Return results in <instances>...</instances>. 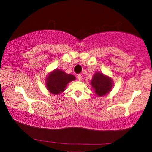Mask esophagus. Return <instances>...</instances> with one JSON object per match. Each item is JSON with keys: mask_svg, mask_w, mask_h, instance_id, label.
<instances>
[{"mask_svg": "<svg viewBox=\"0 0 152 152\" xmlns=\"http://www.w3.org/2000/svg\"><path fill=\"white\" fill-rule=\"evenodd\" d=\"M77 79H78L79 81H81L82 77H81V74H78L77 75Z\"/></svg>", "mask_w": 152, "mask_h": 152, "instance_id": "34e87169", "label": "esophagus"}]
</instances>
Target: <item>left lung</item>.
<instances>
[{
	"label": "left lung",
	"mask_w": 152,
	"mask_h": 152,
	"mask_svg": "<svg viewBox=\"0 0 152 152\" xmlns=\"http://www.w3.org/2000/svg\"><path fill=\"white\" fill-rule=\"evenodd\" d=\"M91 84L95 92L99 96L107 94L112 87V82L110 78L100 73H96L91 80Z\"/></svg>",
	"instance_id": "1"
}]
</instances>
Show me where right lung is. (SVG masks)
<instances>
[{"label":"right lung","mask_w":152,"mask_h":152,"mask_svg":"<svg viewBox=\"0 0 152 152\" xmlns=\"http://www.w3.org/2000/svg\"><path fill=\"white\" fill-rule=\"evenodd\" d=\"M75 77L71 74H66L60 70H55L50 73L47 79L46 86L53 94H59L65 90L69 82L73 81Z\"/></svg>","instance_id":"right-lung-1"}]
</instances>
